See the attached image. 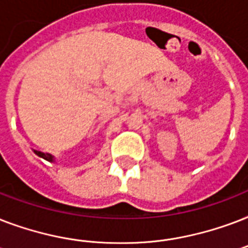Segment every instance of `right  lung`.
Segmentation results:
<instances>
[{
  "label": "right lung",
  "instance_id": "right-lung-1",
  "mask_svg": "<svg viewBox=\"0 0 248 248\" xmlns=\"http://www.w3.org/2000/svg\"><path fill=\"white\" fill-rule=\"evenodd\" d=\"M33 152H34L38 157H41V158L46 159V161H48V162H54V155H51L50 153H44V152H40V151H33Z\"/></svg>",
  "mask_w": 248,
  "mask_h": 248
}]
</instances>
